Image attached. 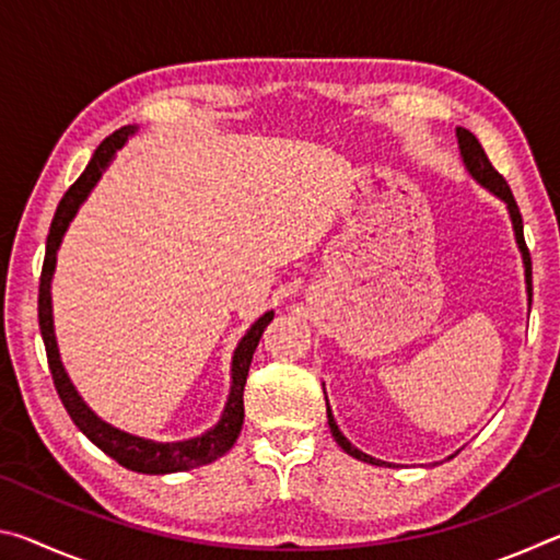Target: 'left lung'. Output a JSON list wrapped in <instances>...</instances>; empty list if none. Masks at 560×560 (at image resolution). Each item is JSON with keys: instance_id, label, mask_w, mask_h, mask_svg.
<instances>
[{"instance_id": "8db88e82", "label": "left lung", "mask_w": 560, "mask_h": 560, "mask_svg": "<svg viewBox=\"0 0 560 560\" xmlns=\"http://www.w3.org/2000/svg\"><path fill=\"white\" fill-rule=\"evenodd\" d=\"M457 138H459V150H462V158H464V165H467V170L471 173V177L477 179V183H481L485 187H489L491 192H494L497 197H501V200L506 202L509 207V214H511V222H514V232H516V242H518V249L521 254H524V264H526V283H528V293H530V254H528V246H526V240H524V222H521V212H518V205L514 200V195H511V187L504 179V175L499 173V170L489 163V158L485 150H481L479 140L471 136L469 130L464 128H457ZM326 412H328V428L330 432H334V440L340 444V450L348 452L350 457H355L360 462H368V464H385V462H377L373 457H368V454H363L360 450H355L353 444H350L343 434H340L338 424L334 422V415H330V407L326 402Z\"/></svg>"}]
</instances>
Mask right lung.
<instances>
[{"mask_svg":"<svg viewBox=\"0 0 560 560\" xmlns=\"http://www.w3.org/2000/svg\"><path fill=\"white\" fill-rule=\"evenodd\" d=\"M130 132H132L130 126L110 132V136L98 145L96 153H93L89 167L83 170V175L75 179L69 189H66L59 207H56V214L49 226V236H46V257H44L42 279H39V328H42V338L46 348V360H49V371L54 377V387L56 393H59L66 412H69L75 428L86 434L98 450H103L108 457L116 459L120 467L140 471V474H170V471L202 467V464L220 459L222 454L232 450V444L236 442V438H240V430L244 422V385H246V375H249L252 355L259 346L264 328L271 324L273 314L271 311L269 314H264L257 324L249 328V334L242 338V343L236 346L234 360H232L230 402H226L224 415L222 420L217 422V428L205 432L202 438H195L187 442H165V444L150 442V440L132 438L128 432L110 428V424L98 420V417L89 410L86 402H83L79 393L73 390L69 375L63 373L59 350H56V338H54V326H51V296H49L51 273L56 267V249H59L66 226H69L75 210H79V205L86 200L91 187L98 183V177L110 163L113 153L126 143Z\"/></svg>","mask_w":560,"mask_h":560,"instance_id":"1","label":"right lung"}]
</instances>
